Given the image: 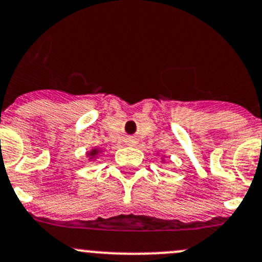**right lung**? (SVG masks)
Returning a JSON list of instances; mask_svg holds the SVG:
<instances>
[{
    "instance_id": "1",
    "label": "right lung",
    "mask_w": 262,
    "mask_h": 262,
    "mask_svg": "<svg viewBox=\"0 0 262 262\" xmlns=\"http://www.w3.org/2000/svg\"><path fill=\"white\" fill-rule=\"evenodd\" d=\"M101 154V149H98V148H93V149H91L90 152H88L87 154V156L90 157V160H95L96 157L98 156V155Z\"/></svg>"
}]
</instances>
